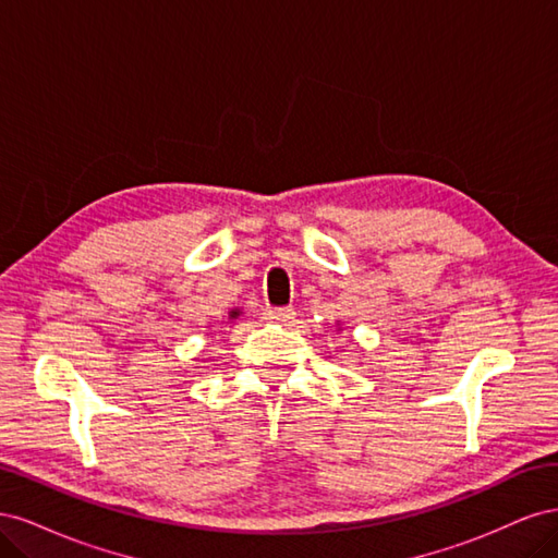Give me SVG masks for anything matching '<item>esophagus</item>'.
<instances>
[{"label": "esophagus", "instance_id": "34e87169", "mask_svg": "<svg viewBox=\"0 0 558 558\" xmlns=\"http://www.w3.org/2000/svg\"><path fill=\"white\" fill-rule=\"evenodd\" d=\"M265 320H272V324L281 326H293L295 324V310L293 307H267L263 312Z\"/></svg>", "mask_w": 558, "mask_h": 558}]
</instances>
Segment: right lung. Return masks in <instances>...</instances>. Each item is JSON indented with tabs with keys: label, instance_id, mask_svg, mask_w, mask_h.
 I'll return each instance as SVG.
<instances>
[{
	"label": "right lung",
	"instance_id": "add662e5",
	"mask_svg": "<svg viewBox=\"0 0 558 558\" xmlns=\"http://www.w3.org/2000/svg\"><path fill=\"white\" fill-rule=\"evenodd\" d=\"M230 316H232V318H234V316H240V312H238V310H234V312H230Z\"/></svg>",
	"mask_w": 558,
	"mask_h": 558
}]
</instances>
